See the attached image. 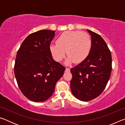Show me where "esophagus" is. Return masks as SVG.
<instances>
[{"instance_id":"obj_1","label":"esophagus","mask_w":125,"mask_h":125,"mask_svg":"<svg viewBox=\"0 0 125 125\" xmlns=\"http://www.w3.org/2000/svg\"><path fill=\"white\" fill-rule=\"evenodd\" d=\"M65 71L66 72H68L70 71V68H65Z\"/></svg>"}]
</instances>
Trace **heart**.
Returning <instances> with one entry per match:
<instances>
[{"label": "heart", "instance_id": "b5f03b06", "mask_svg": "<svg viewBox=\"0 0 125 125\" xmlns=\"http://www.w3.org/2000/svg\"><path fill=\"white\" fill-rule=\"evenodd\" d=\"M57 44L50 45L53 57L57 62L64 58L65 51L68 57L67 64L83 62L89 53L92 41L87 33L78 31H68L63 32L57 40Z\"/></svg>", "mask_w": 125, "mask_h": 125}]
</instances>
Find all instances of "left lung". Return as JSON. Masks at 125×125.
Masks as SVG:
<instances>
[{
    "label": "left lung",
    "instance_id": "1",
    "mask_svg": "<svg viewBox=\"0 0 125 125\" xmlns=\"http://www.w3.org/2000/svg\"><path fill=\"white\" fill-rule=\"evenodd\" d=\"M92 37L89 53L83 62L71 69V89L75 98L87 101L100 95L110 77L111 52L100 35L87 30Z\"/></svg>",
    "mask_w": 125,
    "mask_h": 125
}]
</instances>
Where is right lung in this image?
I'll return each mask as SVG.
<instances>
[{
    "label": "right lung",
    "instance_id": "1",
    "mask_svg": "<svg viewBox=\"0 0 125 125\" xmlns=\"http://www.w3.org/2000/svg\"><path fill=\"white\" fill-rule=\"evenodd\" d=\"M54 31L43 30L29 35L17 52L14 74L20 90L35 102L47 100L65 68L52 58L50 44Z\"/></svg>",
    "mask_w": 125,
    "mask_h": 125
}]
</instances>
